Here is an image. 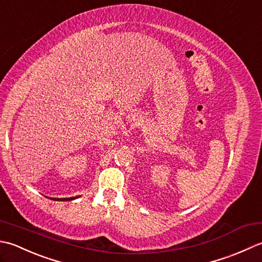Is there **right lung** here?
<instances>
[{"instance_id":"obj_1","label":"right lung","mask_w":262,"mask_h":262,"mask_svg":"<svg viewBox=\"0 0 262 262\" xmlns=\"http://www.w3.org/2000/svg\"><path fill=\"white\" fill-rule=\"evenodd\" d=\"M79 198V196H72V198H52V200H55V201H70V200H74Z\"/></svg>"}]
</instances>
